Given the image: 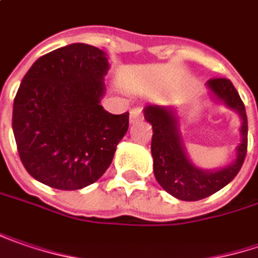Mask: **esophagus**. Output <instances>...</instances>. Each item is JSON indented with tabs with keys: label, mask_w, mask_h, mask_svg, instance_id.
Returning a JSON list of instances; mask_svg holds the SVG:
<instances>
[{
	"label": "esophagus",
	"mask_w": 258,
	"mask_h": 258,
	"mask_svg": "<svg viewBox=\"0 0 258 258\" xmlns=\"http://www.w3.org/2000/svg\"><path fill=\"white\" fill-rule=\"evenodd\" d=\"M142 109H139V107H135V109L131 110V123H135L138 120H141L142 119Z\"/></svg>",
	"instance_id": "obj_1"
}]
</instances>
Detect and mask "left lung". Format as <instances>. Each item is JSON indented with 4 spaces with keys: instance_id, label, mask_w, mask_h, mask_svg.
I'll return each mask as SVG.
<instances>
[{
    "instance_id": "8db88e82",
    "label": "left lung",
    "mask_w": 258,
    "mask_h": 258,
    "mask_svg": "<svg viewBox=\"0 0 258 258\" xmlns=\"http://www.w3.org/2000/svg\"><path fill=\"white\" fill-rule=\"evenodd\" d=\"M216 100L224 101L229 109L239 114L241 144L237 147L235 161L219 170H202L188 160L178 129V117L173 107L149 104L144 109V116L152 124L151 152L154 158V174L160 186L171 196L186 202H195L211 196L225 187L242 167L247 154V114L245 106L234 84L226 78H212L208 83Z\"/></svg>"
}]
</instances>
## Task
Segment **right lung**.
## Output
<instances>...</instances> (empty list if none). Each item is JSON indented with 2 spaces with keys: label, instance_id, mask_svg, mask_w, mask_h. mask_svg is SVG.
Instances as JSON below:
<instances>
[{
  "label": "right lung",
  "instance_id": "obj_1",
  "mask_svg": "<svg viewBox=\"0 0 258 258\" xmlns=\"http://www.w3.org/2000/svg\"><path fill=\"white\" fill-rule=\"evenodd\" d=\"M107 71L101 49L72 43L40 56L24 75L13 131L20 160L37 181L78 190L109 168L129 113L111 114L100 104Z\"/></svg>",
  "mask_w": 258,
  "mask_h": 258
}]
</instances>
